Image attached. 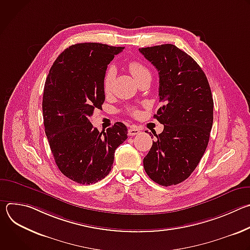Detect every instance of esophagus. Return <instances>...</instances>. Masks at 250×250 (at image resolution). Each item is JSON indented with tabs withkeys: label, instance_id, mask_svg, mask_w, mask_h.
Returning a JSON list of instances; mask_svg holds the SVG:
<instances>
[{
	"label": "esophagus",
	"instance_id": "1",
	"mask_svg": "<svg viewBox=\"0 0 250 250\" xmlns=\"http://www.w3.org/2000/svg\"><path fill=\"white\" fill-rule=\"evenodd\" d=\"M139 132H140V130H139L138 128H136V127H130V128L128 129V131H127L128 135H136V134H138Z\"/></svg>",
	"mask_w": 250,
	"mask_h": 250
}]
</instances>
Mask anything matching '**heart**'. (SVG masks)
<instances>
[{
	"label": "heart",
	"mask_w": 250,
	"mask_h": 250,
	"mask_svg": "<svg viewBox=\"0 0 250 250\" xmlns=\"http://www.w3.org/2000/svg\"><path fill=\"white\" fill-rule=\"evenodd\" d=\"M128 69H129V72L131 73V75L134 77V79L136 80L137 78H139L142 75H146V74H150L148 69L138 61H131L128 64ZM116 77V70L114 67H109L106 69L104 79H103V90L105 94H109L112 91L113 88V84H114V80ZM127 114H129L132 117H137L139 116V111L134 108V106H130L126 110Z\"/></svg>",
	"instance_id": "1"
}]
</instances>
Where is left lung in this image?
I'll return each instance as SVG.
<instances>
[{
    "mask_svg": "<svg viewBox=\"0 0 250 250\" xmlns=\"http://www.w3.org/2000/svg\"><path fill=\"white\" fill-rule=\"evenodd\" d=\"M139 52L158 71L163 105L154 118L164 125L144 167L155 183L177 185L192 174L208 146L213 120L210 88L198 63L177 46L161 44Z\"/></svg>",
    "mask_w": 250,
    "mask_h": 250,
    "instance_id": "obj_1",
    "label": "left lung"
}]
</instances>
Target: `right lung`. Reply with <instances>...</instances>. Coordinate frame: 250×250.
Masks as SVG:
<instances>
[{
	"mask_svg": "<svg viewBox=\"0 0 250 250\" xmlns=\"http://www.w3.org/2000/svg\"><path fill=\"white\" fill-rule=\"evenodd\" d=\"M123 49L96 42L71 45L54 61L44 84L43 124L55 163L82 185L110 173L116 149L127 138L123 123L100 132L89 120L104 101L106 67Z\"/></svg>",
	"mask_w": 250,
	"mask_h": 250,
	"instance_id": "1",
	"label": "right lung"
}]
</instances>
